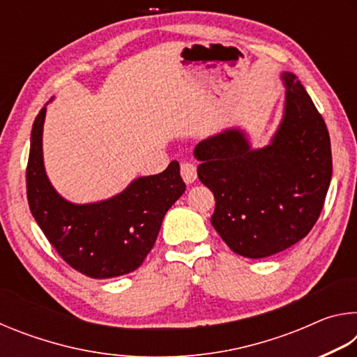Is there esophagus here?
Masks as SVG:
<instances>
[{
	"instance_id": "34e87169",
	"label": "esophagus",
	"mask_w": 357,
	"mask_h": 357,
	"mask_svg": "<svg viewBox=\"0 0 357 357\" xmlns=\"http://www.w3.org/2000/svg\"><path fill=\"white\" fill-rule=\"evenodd\" d=\"M181 176L185 184H192L197 179V167L192 162H183L181 164Z\"/></svg>"
}]
</instances>
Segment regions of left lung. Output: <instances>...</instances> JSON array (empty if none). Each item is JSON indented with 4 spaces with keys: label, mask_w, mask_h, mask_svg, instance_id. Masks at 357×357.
I'll list each match as a JSON object with an SVG mask.
<instances>
[{
    "label": "left lung",
    "mask_w": 357,
    "mask_h": 357,
    "mask_svg": "<svg viewBox=\"0 0 357 357\" xmlns=\"http://www.w3.org/2000/svg\"><path fill=\"white\" fill-rule=\"evenodd\" d=\"M283 116L269 144L252 148L245 130L225 129L193 151L198 178L215 198L211 223L245 258H264L299 243L321 213L332 178L324 119L291 72Z\"/></svg>",
    "instance_id": "left-lung-1"
}]
</instances>
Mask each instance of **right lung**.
<instances>
[{"mask_svg": "<svg viewBox=\"0 0 357 357\" xmlns=\"http://www.w3.org/2000/svg\"><path fill=\"white\" fill-rule=\"evenodd\" d=\"M47 107L34 119L26 167L29 211L66 263L91 279L129 274L153 249L162 220L185 184L179 164L132 181L108 200L77 204L68 202L48 179L42 154Z\"/></svg>", "mask_w": 357, "mask_h": 357, "instance_id": "1", "label": "right lung"}]
</instances>
